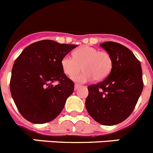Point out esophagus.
Wrapping results in <instances>:
<instances>
[{"label": "esophagus", "mask_w": 153, "mask_h": 153, "mask_svg": "<svg viewBox=\"0 0 153 153\" xmlns=\"http://www.w3.org/2000/svg\"><path fill=\"white\" fill-rule=\"evenodd\" d=\"M80 86H81V85H79V84L75 83V88H74V89H75V90H76V89H79V88L80 87Z\"/></svg>", "instance_id": "esophagus-1"}]
</instances>
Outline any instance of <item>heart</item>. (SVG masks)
<instances>
[{"instance_id":"b5f03b06","label":"heart","mask_w":153,"mask_h":153,"mask_svg":"<svg viewBox=\"0 0 153 153\" xmlns=\"http://www.w3.org/2000/svg\"><path fill=\"white\" fill-rule=\"evenodd\" d=\"M74 57L65 55L61 59V67L64 74L72 76L82 69L84 71L80 74L73 76L75 81L85 82L94 79L101 81L105 79L113 67V59L108 52L100 51L96 48L82 45L76 49Z\"/></svg>"}]
</instances>
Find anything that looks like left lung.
Instances as JSON below:
<instances>
[{
    "mask_svg": "<svg viewBox=\"0 0 153 153\" xmlns=\"http://www.w3.org/2000/svg\"><path fill=\"white\" fill-rule=\"evenodd\" d=\"M111 55L113 67L107 77L88 86L86 108L89 115L103 125H114L131 115L143 88L140 62L123 45H100Z\"/></svg>",
    "mask_w": 153,
    "mask_h": 153,
    "instance_id": "8db88e82",
    "label": "left lung"
}]
</instances>
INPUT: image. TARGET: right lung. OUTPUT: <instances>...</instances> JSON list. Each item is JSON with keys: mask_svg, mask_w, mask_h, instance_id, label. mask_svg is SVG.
I'll return each instance as SVG.
<instances>
[{"mask_svg": "<svg viewBox=\"0 0 153 153\" xmlns=\"http://www.w3.org/2000/svg\"><path fill=\"white\" fill-rule=\"evenodd\" d=\"M76 45L42 40L22 51L12 68L10 88L21 115L34 124H45L59 115L74 90V82L61 67V59ZM57 81V85L53 82Z\"/></svg>", "mask_w": 153, "mask_h": 153, "instance_id": "add662e5", "label": "right lung"}]
</instances>
